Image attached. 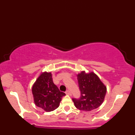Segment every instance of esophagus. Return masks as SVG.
Wrapping results in <instances>:
<instances>
[{"label":"esophagus","mask_w":135,"mask_h":135,"mask_svg":"<svg viewBox=\"0 0 135 135\" xmlns=\"http://www.w3.org/2000/svg\"><path fill=\"white\" fill-rule=\"evenodd\" d=\"M65 94L67 95H71V93L70 90H67L65 92Z\"/></svg>","instance_id":"obj_1"}]
</instances>
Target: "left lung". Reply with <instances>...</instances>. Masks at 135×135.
Returning a JSON list of instances; mask_svg holds the SVG:
<instances>
[{"instance_id":"obj_1","label":"left lung","mask_w":135,"mask_h":135,"mask_svg":"<svg viewBox=\"0 0 135 135\" xmlns=\"http://www.w3.org/2000/svg\"><path fill=\"white\" fill-rule=\"evenodd\" d=\"M77 77L81 96L79 99H73L76 108L86 112L98 108L104 100L106 85L93 72L86 73L83 71Z\"/></svg>"}]
</instances>
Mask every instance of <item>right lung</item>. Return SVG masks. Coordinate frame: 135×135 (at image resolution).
Returning <instances> with one entry per match:
<instances>
[{
	"label": "right lung",
	"mask_w": 135,
	"mask_h": 135,
	"mask_svg": "<svg viewBox=\"0 0 135 135\" xmlns=\"http://www.w3.org/2000/svg\"><path fill=\"white\" fill-rule=\"evenodd\" d=\"M34 103L36 106L50 112L58 108L65 94L60 91L53 83L51 73H42L32 89Z\"/></svg>",
	"instance_id": "right-lung-1"
}]
</instances>
